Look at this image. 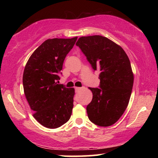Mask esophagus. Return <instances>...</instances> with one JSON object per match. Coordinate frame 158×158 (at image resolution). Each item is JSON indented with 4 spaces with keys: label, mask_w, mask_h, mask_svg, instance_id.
Here are the masks:
<instances>
[{
    "label": "esophagus",
    "mask_w": 158,
    "mask_h": 158,
    "mask_svg": "<svg viewBox=\"0 0 158 158\" xmlns=\"http://www.w3.org/2000/svg\"><path fill=\"white\" fill-rule=\"evenodd\" d=\"M81 89V88H79V87H75V92H78Z\"/></svg>",
    "instance_id": "obj_1"
}]
</instances>
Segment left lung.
Here are the masks:
<instances>
[{
	"instance_id": "obj_1",
	"label": "left lung",
	"mask_w": 158,
	"mask_h": 158,
	"mask_svg": "<svg viewBox=\"0 0 158 158\" xmlns=\"http://www.w3.org/2000/svg\"><path fill=\"white\" fill-rule=\"evenodd\" d=\"M76 45L92 68L100 72L98 88H89L93 99L86 107L88 118L98 126H111L124 114L132 90L134 75L128 56L102 36H82Z\"/></svg>"
}]
</instances>
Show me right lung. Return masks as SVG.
I'll return each mask as SVG.
<instances>
[{
	"instance_id": "1",
	"label": "right lung",
	"mask_w": 158,
	"mask_h": 158,
	"mask_svg": "<svg viewBox=\"0 0 158 158\" xmlns=\"http://www.w3.org/2000/svg\"><path fill=\"white\" fill-rule=\"evenodd\" d=\"M77 37L52 39L42 43L29 57L23 75V86L34 117L42 126L55 129L70 119L74 88L57 84L64 60Z\"/></svg>"
}]
</instances>
